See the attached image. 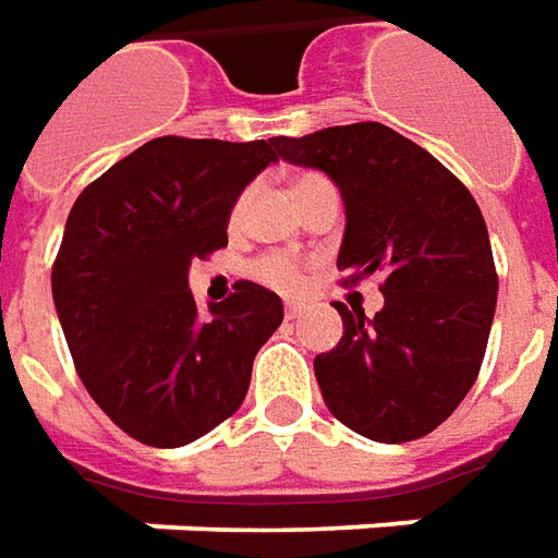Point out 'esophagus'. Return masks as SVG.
<instances>
[{
    "label": "esophagus",
    "mask_w": 558,
    "mask_h": 558,
    "mask_svg": "<svg viewBox=\"0 0 558 558\" xmlns=\"http://www.w3.org/2000/svg\"><path fill=\"white\" fill-rule=\"evenodd\" d=\"M302 311H305V305H302V302H287L283 314H287V320H295V317H302Z\"/></svg>",
    "instance_id": "esophagus-1"
}]
</instances>
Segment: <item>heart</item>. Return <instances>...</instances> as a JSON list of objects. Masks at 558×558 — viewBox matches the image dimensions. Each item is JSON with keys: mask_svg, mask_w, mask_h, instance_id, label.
I'll return each mask as SVG.
<instances>
[{"mask_svg": "<svg viewBox=\"0 0 558 558\" xmlns=\"http://www.w3.org/2000/svg\"><path fill=\"white\" fill-rule=\"evenodd\" d=\"M311 180H317V173H299L293 180V192L295 189H302ZM241 214V204H238V210L234 216ZM256 278L268 283V287H278V290H299L302 287V271H299V265L290 259V256H265L256 263Z\"/></svg>", "mask_w": 558, "mask_h": 558, "instance_id": "obj_1", "label": "heart"}]
</instances>
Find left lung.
<instances>
[{"mask_svg":"<svg viewBox=\"0 0 558 558\" xmlns=\"http://www.w3.org/2000/svg\"><path fill=\"white\" fill-rule=\"evenodd\" d=\"M283 161L339 185V268L385 275V305L342 314L339 344L314 357L327 409L375 442H409L452 415L473 388L498 302L486 219L430 151L378 121L275 136Z\"/></svg>","mask_w":558,"mask_h":558,"instance_id":"1","label":"left lung"}]
</instances>
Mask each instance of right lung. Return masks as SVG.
Segmentation results:
<instances>
[{
  "mask_svg": "<svg viewBox=\"0 0 558 558\" xmlns=\"http://www.w3.org/2000/svg\"><path fill=\"white\" fill-rule=\"evenodd\" d=\"M275 161V140L158 136L72 204L57 317L94 403L146 446L177 449L234 415L283 320L280 295L253 280L207 314L189 290L192 259L229 244L241 192Z\"/></svg>",
  "mask_w": 558,
  "mask_h": 558,
  "instance_id": "obj_1",
  "label": "right lung"
}]
</instances>
